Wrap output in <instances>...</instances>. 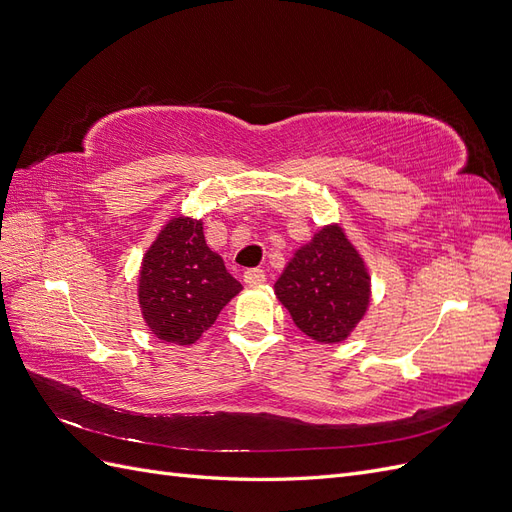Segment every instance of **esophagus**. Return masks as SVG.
<instances>
[{
	"instance_id": "1",
	"label": "esophagus",
	"mask_w": 512,
	"mask_h": 512,
	"mask_svg": "<svg viewBox=\"0 0 512 512\" xmlns=\"http://www.w3.org/2000/svg\"><path fill=\"white\" fill-rule=\"evenodd\" d=\"M265 280H267V275H265V271H262V269H247L243 273V282L247 286H258V284H262Z\"/></svg>"
}]
</instances>
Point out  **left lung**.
I'll list each match as a JSON object with an SVG mask.
<instances>
[{
	"instance_id": "left-lung-1",
	"label": "left lung",
	"mask_w": 512,
	"mask_h": 512,
	"mask_svg": "<svg viewBox=\"0 0 512 512\" xmlns=\"http://www.w3.org/2000/svg\"><path fill=\"white\" fill-rule=\"evenodd\" d=\"M275 294L307 337L337 344L365 314L369 273L344 230L327 226L292 256Z\"/></svg>"
}]
</instances>
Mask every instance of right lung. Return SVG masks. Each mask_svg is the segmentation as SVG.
I'll list each match as a JSON object with an SVG mask.
<instances>
[{
    "mask_svg": "<svg viewBox=\"0 0 512 512\" xmlns=\"http://www.w3.org/2000/svg\"><path fill=\"white\" fill-rule=\"evenodd\" d=\"M243 286L209 250L203 222L173 218L143 258L138 301L153 335L188 346L203 335Z\"/></svg>",
    "mask_w": 512,
    "mask_h": 512,
    "instance_id": "add662e5",
    "label": "right lung"
}]
</instances>
